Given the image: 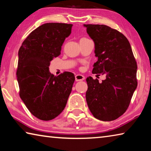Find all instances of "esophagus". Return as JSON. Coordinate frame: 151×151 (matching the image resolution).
<instances>
[{
  "label": "esophagus",
  "instance_id": "esophagus-1",
  "mask_svg": "<svg viewBox=\"0 0 151 151\" xmlns=\"http://www.w3.org/2000/svg\"><path fill=\"white\" fill-rule=\"evenodd\" d=\"M85 76L82 75H76L75 76V81H81L85 80Z\"/></svg>",
  "mask_w": 151,
  "mask_h": 151
}]
</instances>
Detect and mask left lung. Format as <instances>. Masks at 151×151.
<instances>
[{
  "instance_id": "obj_1",
  "label": "left lung",
  "mask_w": 151,
  "mask_h": 151,
  "mask_svg": "<svg viewBox=\"0 0 151 151\" xmlns=\"http://www.w3.org/2000/svg\"><path fill=\"white\" fill-rule=\"evenodd\" d=\"M84 27L93 40L98 58L92 73L106 76L101 83L91 76L86 78V103L96 119L114 121L127 111L137 88L136 60L129 40L121 32L104 24Z\"/></svg>"
}]
</instances>
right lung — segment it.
<instances>
[{
  "instance_id": "right-lung-1",
  "label": "right lung",
  "mask_w": 151,
  "mask_h": 151,
  "mask_svg": "<svg viewBox=\"0 0 151 151\" xmlns=\"http://www.w3.org/2000/svg\"><path fill=\"white\" fill-rule=\"evenodd\" d=\"M73 24L49 22L27 37L19 50L17 77L19 95L27 108L42 121H50L63 112L72 91L74 74L57 76L49 71L50 61L60 55Z\"/></svg>"
}]
</instances>
